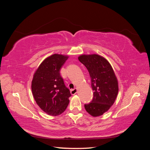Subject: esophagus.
I'll return each mask as SVG.
<instances>
[{"label": "esophagus", "mask_w": 150, "mask_h": 150, "mask_svg": "<svg viewBox=\"0 0 150 150\" xmlns=\"http://www.w3.org/2000/svg\"><path fill=\"white\" fill-rule=\"evenodd\" d=\"M77 91H78V89H77V88H74L73 89H71V94L72 95H74L77 93Z\"/></svg>", "instance_id": "esophagus-1"}]
</instances>
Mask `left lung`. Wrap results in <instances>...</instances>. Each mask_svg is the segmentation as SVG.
<instances>
[{"mask_svg":"<svg viewBox=\"0 0 150 150\" xmlns=\"http://www.w3.org/2000/svg\"><path fill=\"white\" fill-rule=\"evenodd\" d=\"M78 59L87 68L94 91L91 103L84 104V108L94 117L101 116L110 110L118 93V82L115 72L110 62L98 54H83Z\"/></svg>","mask_w":150,"mask_h":150,"instance_id":"8db88e82","label":"left lung"}]
</instances>
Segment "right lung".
Returning a JSON list of instances; mask_svg holds the SVG:
<instances>
[{
    "label": "right lung",
    "instance_id": "obj_1",
    "mask_svg": "<svg viewBox=\"0 0 150 150\" xmlns=\"http://www.w3.org/2000/svg\"><path fill=\"white\" fill-rule=\"evenodd\" d=\"M67 56L54 54L42 62L35 71L31 88L38 105L47 115L56 116L64 112L69 104L70 91L60 74Z\"/></svg>",
    "mask_w": 150,
    "mask_h": 150
}]
</instances>
